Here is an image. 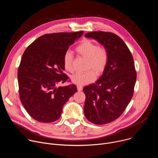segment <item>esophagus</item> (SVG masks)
<instances>
[{
  "instance_id": "34e87169",
  "label": "esophagus",
  "mask_w": 158,
  "mask_h": 158,
  "mask_svg": "<svg viewBox=\"0 0 158 158\" xmlns=\"http://www.w3.org/2000/svg\"><path fill=\"white\" fill-rule=\"evenodd\" d=\"M77 91H81L82 90V87L81 86V85H77Z\"/></svg>"
}]
</instances>
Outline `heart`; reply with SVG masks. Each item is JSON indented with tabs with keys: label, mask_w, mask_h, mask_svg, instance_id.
Segmentation results:
<instances>
[{
	"label": "heart",
	"mask_w": 158,
	"mask_h": 158,
	"mask_svg": "<svg viewBox=\"0 0 158 158\" xmlns=\"http://www.w3.org/2000/svg\"><path fill=\"white\" fill-rule=\"evenodd\" d=\"M76 52L84 58L87 59V69H93L98 76L101 75L106 69L107 65L109 56L105 47L98 45L89 39L83 40L76 49ZM64 69L69 72H73V56L71 51L65 52L63 57ZM96 79V74L93 71L85 73H77L71 77L73 83L77 85H83L93 82Z\"/></svg>",
	"instance_id": "1"
}]
</instances>
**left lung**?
Returning a JSON list of instances; mask_svg holds the SVG:
<instances>
[{
	"label": "left lung",
	"instance_id": "1",
	"mask_svg": "<svg viewBox=\"0 0 158 158\" xmlns=\"http://www.w3.org/2000/svg\"><path fill=\"white\" fill-rule=\"evenodd\" d=\"M85 37L96 40L108 52L102 75L96 83L83 88L86 119L95 124H106L117 119L132 98L137 77L134 59L124 42L114 33L91 32Z\"/></svg>",
	"mask_w": 158,
	"mask_h": 158
}]
</instances>
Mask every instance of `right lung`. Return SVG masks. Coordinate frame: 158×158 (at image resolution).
Returning <instances> with one entry per match:
<instances>
[{"instance_id":"right-lung-1","label":"right lung","mask_w":158,"mask_h":158,"mask_svg":"<svg viewBox=\"0 0 158 158\" xmlns=\"http://www.w3.org/2000/svg\"><path fill=\"white\" fill-rule=\"evenodd\" d=\"M83 32L43 35L29 45L22 55L17 73L19 96L34 119L44 123L57 120L63 106L77 91L73 84L59 87L56 85L69 79L63 73V57Z\"/></svg>"}]
</instances>
